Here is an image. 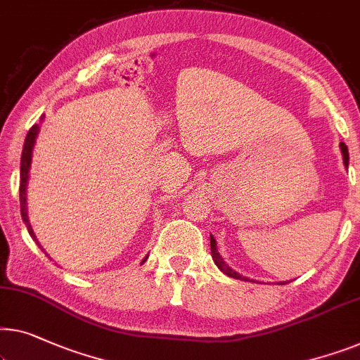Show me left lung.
<instances>
[{
	"label": "left lung",
	"instance_id": "obj_1",
	"mask_svg": "<svg viewBox=\"0 0 360 360\" xmlns=\"http://www.w3.org/2000/svg\"><path fill=\"white\" fill-rule=\"evenodd\" d=\"M340 148H341L342 160H345V167L347 169V165H349V153H347V146H346L345 143H341V144H340ZM210 238H211V253H212V259H214L216 266H217L219 269H221L224 274H227L229 278H236V279H242V281H250L248 278H245V276L238 274L237 271H233L231 266H229V264H227L226 262H224L222 257H221V253L217 252V243H216V238L212 237V236H210ZM278 284H288V283H285V281H283V283H278Z\"/></svg>",
	"mask_w": 360,
	"mask_h": 360
}]
</instances>
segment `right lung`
<instances>
[{
	"label": "right lung",
	"mask_w": 360,
	"mask_h": 360,
	"mask_svg": "<svg viewBox=\"0 0 360 360\" xmlns=\"http://www.w3.org/2000/svg\"><path fill=\"white\" fill-rule=\"evenodd\" d=\"M40 120H44L41 117ZM40 131V124H34L32 128L29 129L27 136H25V143H24V149H22V155H20V181H19V198H20V216H22V221L25 224V227H27V231L30 233V237L34 238L35 243L39 245L41 248V245L39 243L37 237H35V233L32 231V226H30L29 222V216H27V184H29V170H30V162H32V149L35 146V139H37V134ZM41 252H44V248H41ZM148 257H146L141 263H144Z\"/></svg>",
	"instance_id": "1"
}]
</instances>
